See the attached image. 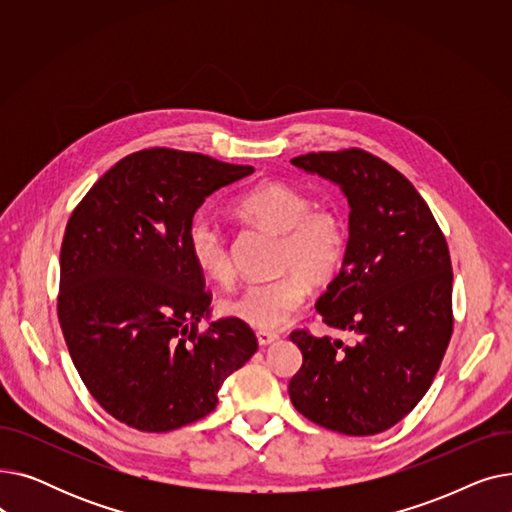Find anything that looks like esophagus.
<instances>
[{"label": "esophagus", "mask_w": 512, "mask_h": 512, "mask_svg": "<svg viewBox=\"0 0 512 512\" xmlns=\"http://www.w3.org/2000/svg\"><path fill=\"white\" fill-rule=\"evenodd\" d=\"M280 336L276 334V332H270V330H257V342L261 344V346H267V344H272L274 340H278Z\"/></svg>", "instance_id": "obj_1"}]
</instances>
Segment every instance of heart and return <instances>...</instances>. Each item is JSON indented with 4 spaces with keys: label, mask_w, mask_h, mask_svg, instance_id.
<instances>
[{
    "label": "heart",
    "mask_w": 512,
    "mask_h": 512,
    "mask_svg": "<svg viewBox=\"0 0 512 512\" xmlns=\"http://www.w3.org/2000/svg\"><path fill=\"white\" fill-rule=\"evenodd\" d=\"M238 220L278 236L274 270L280 276L245 284L222 307L228 315L261 330H274L297 315L307 301V280L326 284L338 272L348 251V226L330 205H313L301 188L267 180L238 195L232 203ZM186 245L197 270L215 282H230L234 267L222 226L197 215L186 232Z\"/></svg>",
    "instance_id": "b5f03b06"
}]
</instances>
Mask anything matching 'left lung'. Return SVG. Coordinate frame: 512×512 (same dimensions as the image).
Here are the masks:
<instances>
[{
	"label": "left lung",
	"instance_id": "left-lung-1",
	"mask_svg": "<svg viewBox=\"0 0 512 512\" xmlns=\"http://www.w3.org/2000/svg\"><path fill=\"white\" fill-rule=\"evenodd\" d=\"M290 164L340 184L351 205L346 259L315 307L324 324L353 336L290 334L303 353L290 400L332 432H386L432 386L452 336L446 236L417 188L378 155L348 147Z\"/></svg>",
	"mask_w": 512,
	"mask_h": 512
}]
</instances>
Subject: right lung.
<instances>
[{
	"mask_svg": "<svg viewBox=\"0 0 512 512\" xmlns=\"http://www.w3.org/2000/svg\"><path fill=\"white\" fill-rule=\"evenodd\" d=\"M251 172L151 147L120 159L70 215L60 328L91 396L132 429L159 434L203 419L224 380L257 351L236 317L199 330L211 292L186 245L205 197Z\"/></svg>",
	"mask_w": 512,
	"mask_h": 512,
	"instance_id": "right-lung-1",
	"label": "right lung"
}]
</instances>
